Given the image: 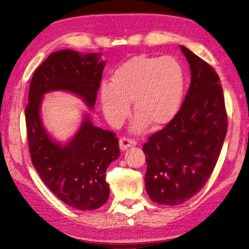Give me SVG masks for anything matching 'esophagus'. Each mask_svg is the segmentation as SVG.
Instances as JSON below:
<instances>
[{
  "label": "esophagus",
  "mask_w": 249,
  "mask_h": 249,
  "mask_svg": "<svg viewBox=\"0 0 249 249\" xmlns=\"http://www.w3.org/2000/svg\"><path fill=\"white\" fill-rule=\"evenodd\" d=\"M137 142L135 140H130V138H126V137H122L120 140V148L122 150H125L129 148V147L136 146Z\"/></svg>",
  "instance_id": "1"
}]
</instances>
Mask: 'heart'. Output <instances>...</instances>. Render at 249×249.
Returning a JSON list of instances; mask_svg holds the SVG:
<instances>
[{"label":"heart","mask_w":249,"mask_h":249,"mask_svg":"<svg viewBox=\"0 0 249 249\" xmlns=\"http://www.w3.org/2000/svg\"><path fill=\"white\" fill-rule=\"evenodd\" d=\"M184 90L185 71L176 57L140 54L120 66L109 84L101 86L100 102L107 120L114 126L128 116L133 102L138 114L130 129L138 134L150 123H169L179 112Z\"/></svg>","instance_id":"heart-1"}]
</instances>
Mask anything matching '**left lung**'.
<instances>
[{"label": "left lung", "mask_w": 249, "mask_h": 249, "mask_svg": "<svg viewBox=\"0 0 249 249\" xmlns=\"http://www.w3.org/2000/svg\"><path fill=\"white\" fill-rule=\"evenodd\" d=\"M191 83L177 115L142 146L146 191L158 204L179 205L199 192L212 175L227 132L220 78L212 67L180 46Z\"/></svg>", "instance_id": "8db88e82"}]
</instances>
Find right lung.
I'll return each instance as SVG.
<instances>
[{
  "instance_id": "obj_1",
  "label": "right lung",
  "mask_w": 249,
  "mask_h": 249,
  "mask_svg": "<svg viewBox=\"0 0 249 249\" xmlns=\"http://www.w3.org/2000/svg\"><path fill=\"white\" fill-rule=\"evenodd\" d=\"M100 58L101 53L83 54L71 49L49 54L34 72L25 109L34 167L54 196L80 211L95 210L107 201L105 174L109 163L120 157L119 140L113 132L94 126L84 113L77 133L62 145L46 130L40 107L48 92L67 91L93 108L105 66Z\"/></svg>"
}]
</instances>
